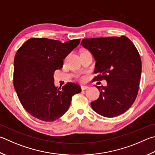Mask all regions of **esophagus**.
Instances as JSON below:
<instances>
[{
  "label": "esophagus",
  "mask_w": 155,
  "mask_h": 155,
  "mask_svg": "<svg viewBox=\"0 0 155 155\" xmlns=\"http://www.w3.org/2000/svg\"><path fill=\"white\" fill-rule=\"evenodd\" d=\"M89 87V86L88 85H81V89L82 90H85V89H87V88H88Z\"/></svg>",
  "instance_id": "1"
}]
</instances>
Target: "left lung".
I'll list each match as a JSON object with an SVG mask.
<instances>
[{
	"instance_id": "obj_1",
	"label": "left lung",
	"mask_w": 155,
	"mask_h": 155,
	"mask_svg": "<svg viewBox=\"0 0 155 155\" xmlns=\"http://www.w3.org/2000/svg\"><path fill=\"white\" fill-rule=\"evenodd\" d=\"M91 53L95 62V80L104 79L106 86H96L100 97L91 103L102 116L114 117L124 113L133 104L138 92L142 61L134 43L120 37L83 39L81 43Z\"/></svg>"
}]
</instances>
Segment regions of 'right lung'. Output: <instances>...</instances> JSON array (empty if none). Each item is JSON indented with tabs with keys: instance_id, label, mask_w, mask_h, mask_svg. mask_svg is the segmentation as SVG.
Listing matches in <instances>:
<instances>
[{
	"instance_id": "right-lung-1",
	"label": "right lung",
	"mask_w": 155,
	"mask_h": 155,
	"mask_svg": "<svg viewBox=\"0 0 155 155\" xmlns=\"http://www.w3.org/2000/svg\"><path fill=\"white\" fill-rule=\"evenodd\" d=\"M80 39L65 43L45 38L25 42L14 58L13 85L25 110L43 121H54L69 108L72 97L81 87L68 83L61 89L54 85V72L80 43Z\"/></svg>"
}]
</instances>
